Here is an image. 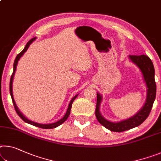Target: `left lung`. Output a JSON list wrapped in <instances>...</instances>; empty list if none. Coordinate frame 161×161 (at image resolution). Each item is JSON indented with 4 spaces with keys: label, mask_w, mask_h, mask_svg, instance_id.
Listing matches in <instances>:
<instances>
[{
    "label": "left lung",
    "mask_w": 161,
    "mask_h": 161,
    "mask_svg": "<svg viewBox=\"0 0 161 161\" xmlns=\"http://www.w3.org/2000/svg\"><path fill=\"white\" fill-rule=\"evenodd\" d=\"M128 57L129 59L135 64L141 71L142 78L147 87L146 99H145L143 106L133 116L119 122H111L104 118L99 108L103 101V96L99 92L97 93V105L95 110L97 119L102 125L113 132H123L141 125L148 117L155 101V96H156L155 69L151 59L146 55H130Z\"/></svg>",
    "instance_id": "left-lung-1"
}]
</instances>
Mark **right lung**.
<instances>
[{"mask_svg": "<svg viewBox=\"0 0 161 161\" xmlns=\"http://www.w3.org/2000/svg\"><path fill=\"white\" fill-rule=\"evenodd\" d=\"M36 39V37H34V38H33V39H31L29 42L27 43L26 45H25V47H24V50H23L21 53H19V54L17 55V57H16V59H15L14 63V71H13V74H12L11 77V80H10V94H11V99H12V101H13V104H14V106L15 109H16V112L17 113V114H19V116L23 119V120H24L25 122H27V123L30 124V125H34V126L41 127V128L52 129V128H55V127L59 126L60 125H62L64 122H65L66 120H67V119L68 118L69 116V114H70V111H71V105H72L73 102L76 98V97L78 96V94H76V95H75L72 99H71L70 103H69V104L67 113H66V114H64V116L62 119H60L58 121L55 122H53V123H49V124H41V123H38V122H34V121H32V120H30L29 119H28L27 117H25V116H24V114H23V113H21V112L19 110V109L18 108L16 104V103H15V100H14V95H13V81H14V75H15V72H16V70L18 62H19V61L20 58H21V57H22L23 55L24 54V53L26 52L28 48H29V46L32 43H33V42H34Z\"/></svg>", "mask_w": 161, "mask_h": 161, "instance_id": "right-lung-1", "label": "right lung"}]
</instances>
